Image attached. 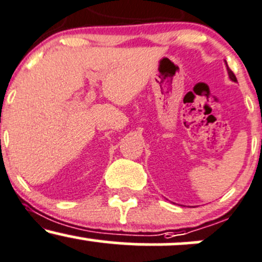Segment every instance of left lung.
I'll return each instance as SVG.
<instances>
[{"label": "left lung", "mask_w": 262, "mask_h": 262, "mask_svg": "<svg viewBox=\"0 0 262 262\" xmlns=\"http://www.w3.org/2000/svg\"><path fill=\"white\" fill-rule=\"evenodd\" d=\"M225 61V60H224ZM225 66H227V71H228V76H229V79L233 81V82H237V80H236V77H235V75L233 74V71L230 70L229 69V66H228V64H227V61H225Z\"/></svg>", "instance_id": "8db88e82"}]
</instances>
